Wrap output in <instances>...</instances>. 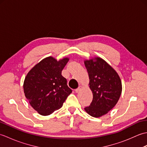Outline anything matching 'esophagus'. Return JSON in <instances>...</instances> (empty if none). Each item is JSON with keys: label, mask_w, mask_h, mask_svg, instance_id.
<instances>
[{"label": "esophagus", "mask_w": 147, "mask_h": 147, "mask_svg": "<svg viewBox=\"0 0 147 147\" xmlns=\"http://www.w3.org/2000/svg\"><path fill=\"white\" fill-rule=\"evenodd\" d=\"M83 88V86H80L77 89H76L75 90V92H76V93H78L79 92H80V90H82V89Z\"/></svg>", "instance_id": "34e87169"}]
</instances>
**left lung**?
<instances>
[{
  "label": "left lung",
  "mask_w": 147,
  "mask_h": 147,
  "mask_svg": "<svg viewBox=\"0 0 147 147\" xmlns=\"http://www.w3.org/2000/svg\"><path fill=\"white\" fill-rule=\"evenodd\" d=\"M84 62L93 93L91 104L85 111L92 117H100L116 105L122 92L121 80L114 69L100 57H95Z\"/></svg>",
  "instance_id": "left-lung-1"
}]
</instances>
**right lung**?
I'll use <instances>...</instances> for the list:
<instances>
[{
    "label": "right lung",
    "instance_id": "obj_1",
    "mask_svg": "<svg viewBox=\"0 0 147 147\" xmlns=\"http://www.w3.org/2000/svg\"><path fill=\"white\" fill-rule=\"evenodd\" d=\"M69 60L68 57L59 61L52 56L46 57L36 64L25 77L24 95L40 115H48L61 108L72 92L61 74Z\"/></svg>",
    "mask_w": 147,
    "mask_h": 147
}]
</instances>
